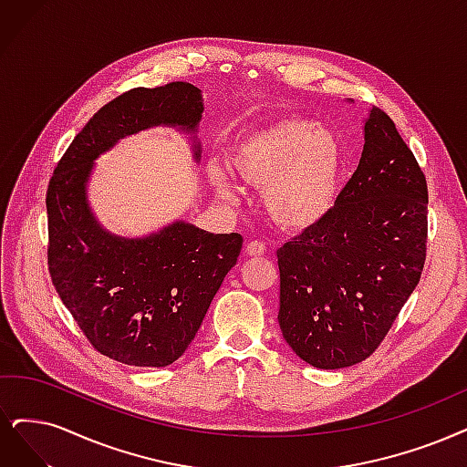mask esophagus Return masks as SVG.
<instances>
[{"mask_svg": "<svg viewBox=\"0 0 467 467\" xmlns=\"http://www.w3.org/2000/svg\"><path fill=\"white\" fill-rule=\"evenodd\" d=\"M246 254L252 255V257L264 255L265 254V244L260 243V240H252V243H248V246H246Z\"/></svg>", "mask_w": 467, "mask_h": 467, "instance_id": "obj_1", "label": "esophagus"}]
</instances>
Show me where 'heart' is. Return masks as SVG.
Returning <instances> with one entry per match:
<instances>
[{
    "label": "heart",
    "mask_w": 467,
    "mask_h": 467,
    "mask_svg": "<svg viewBox=\"0 0 467 467\" xmlns=\"http://www.w3.org/2000/svg\"><path fill=\"white\" fill-rule=\"evenodd\" d=\"M227 160L240 181L264 190L267 215L286 233L312 231L331 215L347 169L340 136L304 117H283L238 136ZM210 181L223 200H233L221 171L213 169Z\"/></svg>",
    "instance_id": "obj_1"
}]
</instances>
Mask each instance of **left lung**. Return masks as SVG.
Masks as SVG:
<instances>
[{
	"instance_id": "obj_1",
	"label": "left lung",
	"mask_w": 467,
	"mask_h": 467,
	"mask_svg": "<svg viewBox=\"0 0 467 467\" xmlns=\"http://www.w3.org/2000/svg\"><path fill=\"white\" fill-rule=\"evenodd\" d=\"M335 210L279 252V325L309 366L340 369L369 358L418 286L427 252V181L379 108Z\"/></svg>"
}]
</instances>
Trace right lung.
Wrapping results in <instances>:
<instances>
[{
	"mask_svg": "<svg viewBox=\"0 0 467 467\" xmlns=\"http://www.w3.org/2000/svg\"><path fill=\"white\" fill-rule=\"evenodd\" d=\"M202 92L169 82L132 88L106 103L75 136L49 179L47 267L57 295L99 354L136 368H165L194 340L243 248L238 233L213 234L186 221L144 238L108 233L86 182L94 160L117 140L158 125L196 132ZM200 160V144H194Z\"/></svg>",
	"mask_w": 467,
	"mask_h": 467,
	"instance_id": "right-lung-1",
	"label": "right lung"
}]
</instances>
